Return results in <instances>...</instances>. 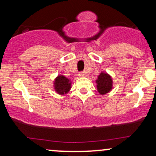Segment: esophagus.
<instances>
[{
	"mask_svg": "<svg viewBox=\"0 0 156 156\" xmlns=\"http://www.w3.org/2000/svg\"><path fill=\"white\" fill-rule=\"evenodd\" d=\"M85 76H86V74H85V73H84V72H80L79 73H78V76H79V77H83Z\"/></svg>",
	"mask_w": 156,
	"mask_h": 156,
	"instance_id": "1",
	"label": "esophagus"
}]
</instances>
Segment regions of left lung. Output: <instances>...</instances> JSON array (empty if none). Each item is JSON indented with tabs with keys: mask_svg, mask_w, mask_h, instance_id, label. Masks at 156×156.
<instances>
[{
	"mask_svg": "<svg viewBox=\"0 0 156 156\" xmlns=\"http://www.w3.org/2000/svg\"><path fill=\"white\" fill-rule=\"evenodd\" d=\"M97 88L100 94H105L110 92L112 89V79L107 73H101L96 80Z\"/></svg>",
	"mask_w": 156,
	"mask_h": 156,
	"instance_id": "8db88e82",
	"label": "left lung"
}]
</instances>
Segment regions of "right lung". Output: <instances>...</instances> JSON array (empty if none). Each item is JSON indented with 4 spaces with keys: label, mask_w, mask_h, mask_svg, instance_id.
I'll use <instances>...</instances> for the list:
<instances>
[{
    "label": "right lung",
    "mask_w": 156,
    "mask_h": 156,
    "mask_svg": "<svg viewBox=\"0 0 156 156\" xmlns=\"http://www.w3.org/2000/svg\"><path fill=\"white\" fill-rule=\"evenodd\" d=\"M54 87L55 90L58 94H66V93L69 92V89L71 88L70 80L63 76H58L55 80Z\"/></svg>",
    "instance_id": "add662e5"
}]
</instances>
